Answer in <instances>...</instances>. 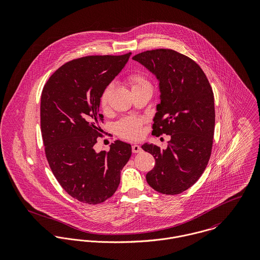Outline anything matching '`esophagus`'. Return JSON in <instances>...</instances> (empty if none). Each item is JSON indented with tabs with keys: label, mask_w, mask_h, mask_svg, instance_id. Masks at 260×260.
Masks as SVG:
<instances>
[{
	"label": "esophagus",
	"mask_w": 260,
	"mask_h": 260,
	"mask_svg": "<svg viewBox=\"0 0 260 260\" xmlns=\"http://www.w3.org/2000/svg\"><path fill=\"white\" fill-rule=\"evenodd\" d=\"M142 151V148L139 145H133L132 146V152L133 153H139Z\"/></svg>",
	"instance_id": "34e87169"
}]
</instances>
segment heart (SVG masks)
Listing matches in <instances>:
<instances>
[{"mask_svg": "<svg viewBox=\"0 0 260 260\" xmlns=\"http://www.w3.org/2000/svg\"><path fill=\"white\" fill-rule=\"evenodd\" d=\"M128 81L132 86V89L149 84L147 79L141 73H133L128 77ZM111 85L107 86L101 96H100V107L102 110H106L108 108L109 97L111 95ZM143 120L138 117H126L122 120L118 121L115 125L116 133L124 139L127 140H137L141 137L143 132Z\"/></svg>", "mask_w": 260, "mask_h": 260, "instance_id": "1", "label": "heart"}]
</instances>
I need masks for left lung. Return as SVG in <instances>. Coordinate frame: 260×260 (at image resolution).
I'll use <instances>...</instances> for the list:
<instances>
[{
  "mask_svg": "<svg viewBox=\"0 0 260 260\" xmlns=\"http://www.w3.org/2000/svg\"><path fill=\"white\" fill-rule=\"evenodd\" d=\"M133 60L159 80L161 102L152 134L171 136L165 150L154 144L142 145L155 158L146 180L162 194H179L199 179L211 155L215 126L212 88L200 66L174 50L145 51Z\"/></svg>",
  "mask_w": 260,
  "mask_h": 260,
  "instance_id": "obj_1",
  "label": "left lung"
}]
</instances>
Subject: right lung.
Here are the masks:
<instances>
[{
    "mask_svg": "<svg viewBox=\"0 0 260 260\" xmlns=\"http://www.w3.org/2000/svg\"><path fill=\"white\" fill-rule=\"evenodd\" d=\"M131 53L87 56L67 62L46 82L41 96V132L49 166L63 189L83 203L110 198L131 157V145L115 141L96 152L101 137L100 96Z\"/></svg>",
    "mask_w": 260,
    "mask_h": 260,
    "instance_id": "right-lung-1",
    "label": "right lung"
}]
</instances>
